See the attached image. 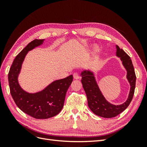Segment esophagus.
Listing matches in <instances>:
<instances>
[{
  "label": "esophagus",
  "instance_id": "obj_1",
  "mask_svg": "<svg viewBox=\"0 0 147 147\" xmlns=\"http://www.w3.org/2000/svg\"><path fill=\"white\" fill-rule=\"evenodd\" d=\"M73 75H74V79L77 80V79H79V78H80V75H79V74H78V73H77V72L74 73V74H73Z\"/></svg>",
  "mask_w": 147,
  "mask_h": 147
}]
</instances>
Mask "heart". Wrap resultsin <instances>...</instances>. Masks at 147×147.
Instances as JSON below:
<instances>
[{"instance_id": "b5f03b06", "label": "heart", "mask_w": 147, "mask_h": 147, "mask_svg": "<svg viewBox=\"0 0 147 147\" xmlns=\"http://www.w3.org/2000/svg\"><path fill=\"white\" fill-rule=\"evenodd\" d=\"M94 48H95V50H97V49H98V47H97V46H96V47H94Z\"/></svg>"}]
</instances>
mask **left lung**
Wrapping results in <instances>:
<instances>
[{
	"label": "left lung",
	"mask_w": 147,
	"mask_h": 147,
	"mask_svg": "<svg viewBox=\"0 0 147 147\" xmlns=\"http://www.w3.org/2000/svg\"><path fill=\"white\" fill-rule=\"evenodd\" d=\"M117 49V56L120 57L127 70V78L131 85L128 98L124 103L118 105L109 103L100 92L93 73L90 70H83L81 74L82 83L87 96L88 107L95 115L106 118L117 117L127 107L133 98L136 87V76L131 57L118 45Z\"/></svg>",
	"instance_id": "1"
}]
</instances>
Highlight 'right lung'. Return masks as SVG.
I'll return each mask as SVG.
<instances>
[{"label":"right lung","mask_w":147,"mask_h":147,"mask_svg":"<svg viewBox=\"0 0 147 147\" xmlns=\"http://www.w3.org/2000/svg\"><path fill=\"white\" fill-rule=\"evenodd\" d=\"M43 39H35L18 55L8 72L11 95L18 108L35 119L56 116L63 109L67 91L73 81V75L51 83L42 91L31 94L24 91L18 82L22 63L28 52L42 45Z\"/></svg>","instance_id":"add662e5"}]
</instances>
